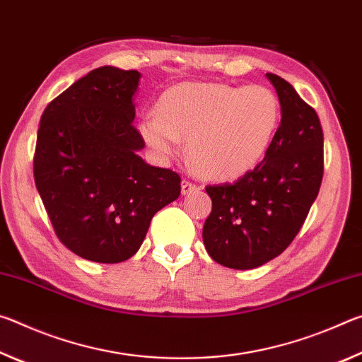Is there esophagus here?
Here are the masks:
<instances>
[{"label":"esophagus","instance_id":"esophagus-1","mask_svg":"<svg viewBox=\"0 0 362 362\" xmlns=\"http://www.w3.org/2000/svg\"><path fill=\"white\" fill-rule=\"evenodd\" d=\"M198 189H199V187H196L194 183L188 182V180H182V194H183V196L198 192Z\"/></svg>","mask_w":362,"mask_h":362}]
</instances>
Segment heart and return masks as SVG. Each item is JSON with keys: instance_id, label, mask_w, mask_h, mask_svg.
Listing matches in <instances>:
<instances>
[{"instance_id": "1", "label": "heart", "mask_w": 362, "mask_h": 362, "mask_svg": "<svg viewBox=\"0 0 362 362\" xmlns=\"http://www.w3.org/2000/svg\"><path fill=\"white\" fill-rule=\"evenodd\" d=\"M158 116L139 122L140 136L161 159L177 155L187 140V158L211 180H236L259 166L281 119L276 94L267 86L180 83L164 90Z\"/></svg>"}]
</instances>
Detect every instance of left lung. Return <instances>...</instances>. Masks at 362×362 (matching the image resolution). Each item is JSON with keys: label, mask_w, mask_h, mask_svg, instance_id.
Returning <instances> with one entry per match:
<instances>
[{"label": "left lung", "mask_w": 362, "mask_h": 362, "mask_svg": "<svg viewBox=\"0 0 362 362\" xmlns=\"http://www.w3.org/2000/svg\"><path fill=\"white\" fill-rule=\"evenodd\" d=\"M281 105V124L263 161L233 185L207 187L212 199L203 241L212 260L233 269L265 265L302 228L322 180V127L297 90L267 73Z\"/></svg>", "instance_id": "obj_1"}]
</instances>
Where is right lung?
Listing matches in <instances>:
<instances>
[{
    "mask_svg": "<svg viewBox=\"0 0 362 362\" xmlns=\"http://www.w3.org/2000/svg\"><path fill=\"white\" fill-rule=\"evenodd\" d=\"M142 75L100 66L41 116L35 183L59 240L73 254L119 263L137 252L155 214L180 194V177L150 166L132 126Z\"/></svg>",
    "mask_w": 362,
    "mask_h": 362,
    "instance_id": "right-lung-1",
    "label": "right lung"
}]
</instances>
